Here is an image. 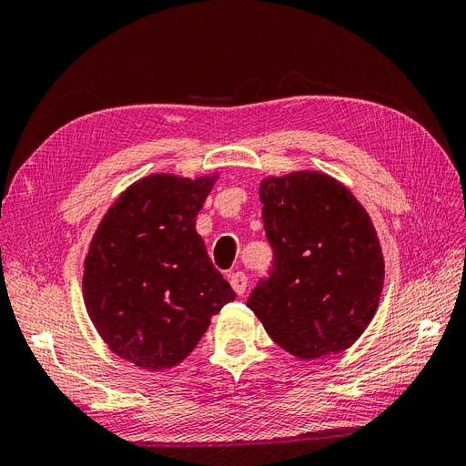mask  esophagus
I'll return each instance as SVG.
<instances>
[{
    "mask_svg": "<svg viewBox=\"0 0 466 466\" xmlns=\"http://www.w3.org/2000/svg\"><path fill=\"white\" fill-rule=\"evenodd\" d=\"M229 284L237 295H243L247 289V274L245 272H233L229 276Z\"/></svg>",
    "mask_w": 466,
    "mask_h": 466,
    "instance_id": "esophagus-1",
    "label": "esophagus"
}]
</instances>
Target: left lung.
Here are the masks:
<instances>
[{"label":"left lung","mask_w":466,"mask_h":466,"mask_svg":"<svg viewBox=\"0 0 466 466\" xmlns=\"http://www.w3.org/2000/svg\"><path fill=\"white\" fill-rule=\"evenodd\" d=\"M258 194L274 262L247 307L295 358L348 350L371 322L385 281L368 211L342 182L319 171L268 177Z\"/></svg>","instance_id":"1"}]
</instances>
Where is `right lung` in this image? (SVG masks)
<instances>
[{
    "instance_id": "1",
    "label": "right lung",
    "mask_w": 466,
    "mask_h": 466,
    "mask_svg": "<svg viewBox=\"0 0 466 466\" xmlns=\"http://www.w3.org/2000/svg\"><path fill=\"white\" fill-rule=\"evenodd\" d=\"M218 175H149L126 188L98 223L83 298L106 346L149 371L175 368L235 291L211 264L196 216Z\"/></svg>"
}]
</instances>
